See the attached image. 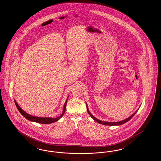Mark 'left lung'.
<instances>
[{"instance_id": "1", "label": "left lung", "mask_w": 161, "mask_h": 161, "mask_svg": "<svg viewBox=\"0 0 161 161\" xmlns=\"http://www.w3.org/2000/svg\"><path fill=\"white\" fill-rule=\"evenodd\" d=\"M86 107H87V112H88L89 114L92 117V118L95 121H96V122L98 123H100V124H102V125H108V126H119V125H123V124H124V123H125L128 122L129 120H130V119H131L134 116L135 114L136 113L137 111L138 110V109H137V110L135 111V113H134L133 114H132V115L130 116V117H129L128 118H126V119L123 120L122 121L117 122H104V121L100 120H99V119H97L95 117H94V116H93V115L90 113V112L89 111V108H88V106H87V103H86Z\"/></svg>"}]
</instances>
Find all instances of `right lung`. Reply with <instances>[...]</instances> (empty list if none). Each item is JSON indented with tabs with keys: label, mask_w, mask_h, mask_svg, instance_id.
Here are the masks:
<instances>
[{
	"label": "right lung",
	"mask_w": 161,
	"mask_h": 161,
	"mask_svg": "<svg viewBox=\"0 0 161 161\" xmlns=\"http://www.w3.org/2000/svg\"><path fill=\"white\" fill-rule=\"evenodd\" d=\"M68 98L65 102L64 104V110L63 112L62 113V114L60 116H58V117L56 118H52V117H36V116H32L31 114H27L26 113L23 109H21V108L19 107V105H18L17 103L16 102V101L14 99V102H15V104L17 108V109H19V113L24 116L26 119L27 120L31 121V122H33L38 123H42V124H50V123H52L56 122L58 121L62 116H64L66 110V103H67V101H68Z\"/></svg>",
	"instance_id": "1"
}]
</instances>
